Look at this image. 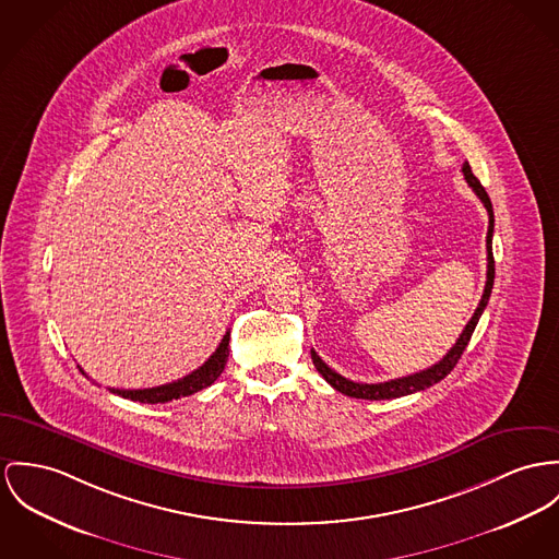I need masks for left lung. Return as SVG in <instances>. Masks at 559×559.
<instances>
[{
    "label": "left lung",
    "mask_w": 559,
    "mask_h": 559,
    "mask_svg": "<svg viewBox=\"0 0 559 559\" xmlns=\"http://www.w3.org/2000/svg\"><path fill=\"white\" fill-rule=\"evenodd\" d=\"M462 173L466 176V182L473 187L474 193L478 195V200L483 202V206L487 209V215H489V227H487V283H485V292H483V298L478 301L476 310H474L473 319L468 321V325L464 328V332L460 334L457 343L451 346V350L438 361L433 364L428 370H421V372H415V374H408V377H402V379H393V381H385V383H353L348 379L341 377L336 370H332L314 350H310V357H312V364L314 368L319 370V374L334 386L336 391H341L344 395H350V397H361V400H391V397H402V395H408V393H415V391H421V389H428V386L442 381L453 368L455 364L460 361L462 353L466 350V346L473 338L474 328L489 301L491 296V289H493V278H496V265H493V253H491V238H493V209H491V200L485 191V187L478 182V178L474 176L468 162L464 164Z\"/></svg>",
    "instance_id": "1"
}]
</instances>
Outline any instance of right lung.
<instances>
[{
	"instance_id": "1",
	"label": "right lung",
	"mask_w": 559,
	"mask_h": 559,
	"mask_svg": "<svg viewBox=\"0 0 559 559\" xmlns=\"http://www.w3.org/2000/svg\"><path fill=\"white\" fill-rule=\"evenodd\" d=\"M227 355H229V332L223 336V341L216 346L215 353L191 374L168 383V385L151 386V389H110L112 393L128 397L133 402H142V404H164V402H173L178 397L191 395L200 389L213 385L216 379L221 377V372L225 370L227 364ZM83 372V370H81ZM85 374V372H83Z\"/></svg>"
}]
</instances>
